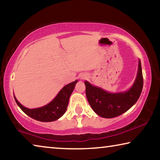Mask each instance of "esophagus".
Here are the masks:
<instances>
[{
	"label": "esophagus",
	"mask_w": 160,
	"mask_h": 160,
	"mask_svg": "<svg viewBox=\"0 0 160 160\" xmlns=\"http://www.w3.org/2000/svg\"><path fill=\"white\" fill-rule=\"evenodd\" d=\"M86 78V76H85V75H84V76L83 77H82V79H85V78Z\"/></svg>",
	"instance_id": "obj_1"
}]
</instances>
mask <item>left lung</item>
<instances>
[{
  "label": "left lung",
  "mask_w": 160,
  "mask_h": 160,
  "mask_svg": "<svg viewBox=\"0 0 160 160\" xmlns=\"http://www.w3.org/2000/svg\"><path fill=\"white\" fill-rule=\"evenodd\" d=\"M85 85L87 99L94 112L103 118L116 117L131 109L139 99L143 87L141 63L139 60L136 78L128 91L110 93L92 85L88 81H85Z\"/></svg>",
  "instance_id": "obj_1"
}]
</instances>
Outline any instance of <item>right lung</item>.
Here are the masks:
<instances>
[{"instance_id":"add662e5","label":"right lung","mask_w":160,"mask_h":160,"mask_svg":"<svg viewBox=\"0 0 160 160\" xmlns=\"http://www.w3.org/2000/svg\"><path fill=\"white\" fill-rule=\"evenodd\" d=\"M78 80L64 86L52 101L45 106L37 109H28L22 105L14 96L19 107L29 117L42 122H51L61 118L66 112L69 98L73 91Z\"/></svg>"}]
</instances>
